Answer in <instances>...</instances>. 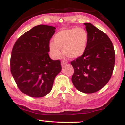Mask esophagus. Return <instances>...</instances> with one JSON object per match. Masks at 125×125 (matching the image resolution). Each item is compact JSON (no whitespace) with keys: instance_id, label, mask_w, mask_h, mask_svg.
<instances>
[{"instance_id":"esophagus-1","label":"esophagus","mask_w":125,"mask_h":125,"mask_svg":"<svg viewBox=\"0 0 125 125\" xmlns=\"http://www.w3.org/2000/svg\"><path fill=\"white\" fill-rule=\"evenodd\" d=\"M67 64V62L65 61H62L61 62V65L62 66H63V65H65V64Z\"/></svg>"}]
</instances>
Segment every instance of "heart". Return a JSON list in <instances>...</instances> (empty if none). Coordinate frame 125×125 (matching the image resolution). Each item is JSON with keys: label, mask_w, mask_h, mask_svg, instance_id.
<instances>
[{"label": "heart", "mask_w": 125, "mask_h": 125, "mask_svg": "<svg viewBox=\"0 0 125 125\" xmlns=\"http://www.w3.org/2000/svg\"><path fill=\"white\" fill-rule=\"evenodd\" d=\"M51 42L49 49L54 58L61 56V51L69 58H77L82 55L87 48L88 35L82 28L64 29L59 31Z\"/></svg>", "instance_id": "1"}]
</instances>
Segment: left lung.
Wrapping results in <instances>:
<instances>
[{
  "label": "left lung",
  "instance_id": "obj_1",
  "mask_svg": "<svg viewBox=\"0 0 125 125\" xmlns=\"http://www.w3.org/2000/svg\"><path fill=\"white\" fill-rule=\"evenodd\" d=\"M88 41L83 54L71 61L74 68L72 81L82 92H97L107 83L112 74L115 53L106 34L89 23H85Z\"/></svg>",
  "mask_w": 125,
  "mask_h": 125
}]
</instances>
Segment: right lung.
Masks as SVG:
<instances>
[{
    "label": "right lung",
    "mask_w": 125,
    "mask_h": 125,
    "mask_svg": "<svg viewBox=\"0 0 125 125\" xmlns=\"http://www.w3.org/2000/svg\"><path fill=\"white\" fill-rule=\"evenodd\" d=\"M55 29L51 26H36L21 35L13 46L11 73L20 90L29 96L48 94L61 71L60 60L53 61L48 54Z\"/></svg>",
    "instance_id": "obj_1"
}]
</instances>
